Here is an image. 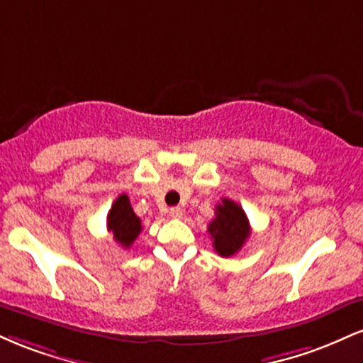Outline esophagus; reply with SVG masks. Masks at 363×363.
I'll list each match as a JSON object with an SVG mask.
<instances>
[{
  "label": "esophagus",
  "instance_id": "34e87169",
  "mask_svg": "<svg viewBox=\"0 0 363 363\" xmlns=\"http://www.w3.org/2000/svg\"><path fill=\"white\" fill-rule=\"evenodd\" d=\"M182 213H184V210H182L181 206H174L169 210V215L172 216V218H181Z\"/></svg>",
  "mask_w": 363,
  "mask_h": 363
}]
</instances>
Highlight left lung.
<instances>
[{
	"mask_svg": "<svg viewBox=\"0 0 363 363\" xmlns=\"http://www.w3.org/2000/svg\"><path fill=\"white\" fill-rule=\"evenodd\" d=\"M215 208V218L208 225V234L211 235L215 251L220 256H234L251 235L247 215L242 206L228 198H223Z\"/></svg>",
	"mask_w": 363,
	"mask_h": 363,
	"instance_id": "8db88e82",
	"label": "left lung"
}]
</instances>
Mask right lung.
<instances>
[{
  "mask_svg": "<svg viewBox=\"0 0 363 363\" xmlns=\"http://www.w3.org/2000/svg\"><path fill=\"white\" fill-rule=\"evenodd\" d=\"M107 230L112 232L114 240L123 247H131L136 237L141 232V220L133 211L128 194H121L112 203L109 215H107Z\"/></svg>",
  "mask_w": 363,
  "mask_h": 363,
  "instance_id": "add662e5",
  "label": "right lung"
}]
</instances>
